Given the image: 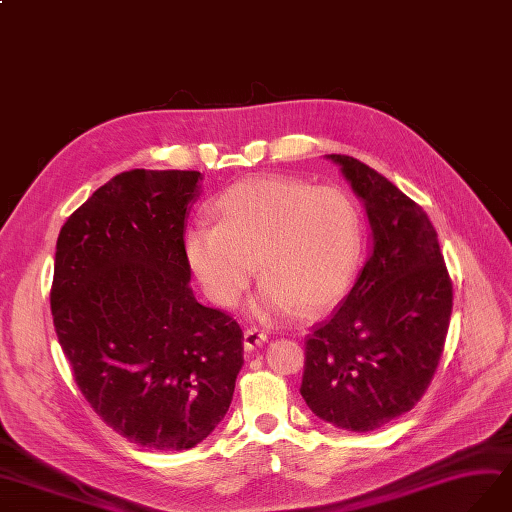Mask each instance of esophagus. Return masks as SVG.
I'll list each match as a JSON object with an SVG mask.
<instances>
[{
	"label": "esophagus",
	"mask_w": 512,
	"mask_h": 512,
	"mask_svg": "<svg viewBox=\"0 0 512 512\" xmlns=\"http://www.w3.org/2000/svg\"><path fill=\"white\" fill-rule=\"evenodd\" d=\"M268 342V335L263 333L261 329H246L244 331V348L246 350H255V348H259V346H263Z\"/></svg>",
	"instance_id": "34e87169"
}]
</instances>
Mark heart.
Returning <instances> with one entry per match:
<instances>
[{
  "instance_id": "1",
  "label": "heart",
  "mask_w": 512,
  "mask_h": 512,
  "mask_svg": "<svg viewBox=\"0 0 512 512\" xmlns=\"http://www.w3.org/2000/svg\"><path fill=\"white\" fill-rule=\"evenodd\" d=\"M217 223L198 221L183 242L204 295L234 306L257 272L266 276L251 316L272 323L297 306L323 312L342 299L363 261V215L344 187L259 175L215 200Z\"/></svg>"
}]
</instances>
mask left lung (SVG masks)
I'll use <instances>...</instances> for the list:
<instances>
[{"instance_id":"obj_1","label":"left lung","mask_w":512,"mask_h":512,"mask_svg":"<svg viewBox=\"0 0 512 512\" xmlns=\"http://www.w3.org/2000/svg\"><path fill=\"white\" fill-rule=\"evenodd\" d=\"M325 158L363 202L371 253L306 342L299 392L316 418L369 432L413 409L430 386L449 329L451 280L422 206L356 158Z\"/></svg>"}]
</instances>
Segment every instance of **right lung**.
Masks as SVG:
<instances>
[{
	"mask_svg": "<svg viewBox=\"0 0 512 512\" xmlns=\"http://www.w3.org/2000/svg\"><path fill=\"white\" fill-rule=\"evenodd\" d=\"M198 170L120 173L61 227L50 308L75 384L130 443L185 451L230 409L236 320L198 304L183 251Z\"/></svg>",
	"mask_w": 512,
	"mask_h": 512,
	"instance_id": "right-lung-1",
	"label": "right lung"
}]
</instances>
